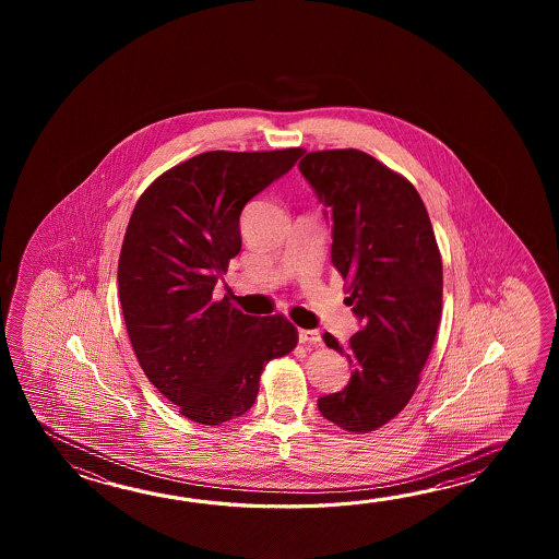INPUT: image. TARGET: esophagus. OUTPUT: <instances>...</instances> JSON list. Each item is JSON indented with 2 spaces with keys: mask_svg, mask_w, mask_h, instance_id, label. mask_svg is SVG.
<instances>
[{
  "mask_svg": "<svg viewBox=\"0 0 559 559\" xmlns=\"http://www.w3.org/2000/svg\"><path fill=\"white\" fill-rule=\"evenodd\" d=\"M297 335H299V342H301V344H321V335L320 332H318V330H299V332H297Z\"/></svg>",
  "mask_w": 559,
  "mask_h": 559,
  "instance_id": "1",
  "label": "esophagus"
}]
</instances>
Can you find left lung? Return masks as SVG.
Here are the masks:
<instances>
[{"mask_svg": "<svg viewBox=\"0 0 559 559\" xmlns=\"http://www.w3.org/2000/svg\"><path fill=\"white\" fill-rule=\"evenodd\" d=\"M299 171L332 222V263L361 330L328 347L354 368L342 392L318 400L321 416L352 433L385 426L417 390L441 320L443 270L416 188L359 150L309 152Z\"/></svg>", "mask_w": 559, "mask_h": 559, "instance_id": "1", "label": "left lung"}]
</instances>
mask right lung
Segmentation results:
<instances>
[{
	"label": "right lung",
	"mask_w": 559,
	"mask_h": 559,
	"mask_svg": "<svg viewBox=\"0 0 559 559\" xmlns=\"http://www.w3.org/2000/svg\"><path fill=\"white\" fill-rule=\"evenodd\" d=\"M301 155L205 152L167 169L133 207L118 263L131 347L157 392L195 424L243 416L265 364L297 345L282 313L246 316L214 287L241 250L243 205Z\"/></svg>",
	"instance_id": "right-lung-1"
}]
</instances>
